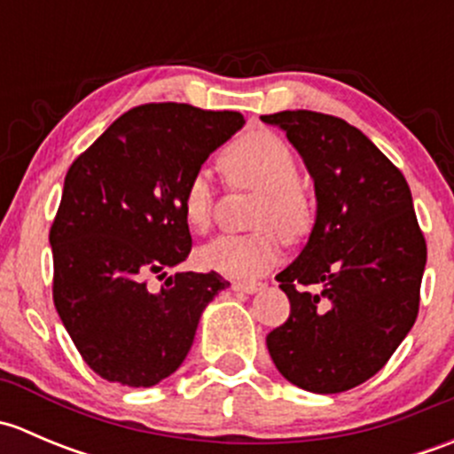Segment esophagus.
<instances>
[{"mask_svg":"<svg viewBox=\"0 0 454 454\" xmlns=\"http://www.w3.org/2000/svg\"><path fill=\"white\" fill-rule=\"evenodd\" d=\"M261 287H263V283H241V281L232 283V290L246 292V294H254V292H259Z\"/></svg>","mask_w":454,"mask_h":454,"instance_id":"34e87169","label":"esophagus"}]
</instances>
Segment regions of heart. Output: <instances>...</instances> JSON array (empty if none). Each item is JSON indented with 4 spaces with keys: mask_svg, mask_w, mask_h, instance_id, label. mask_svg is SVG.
I'll return each instance as SVG.
<instances>
[{
    "mask_svg": "<svg viewBox=\"0 0 454 454\" xmlns=\"http://www.w3.org/2000/svg\"><path fill=\"white\" fill-rule=\"evenodd\" d=\"M222 167L232 184L261 191L253 213L254 232L222 235L198 253L201 268L237 281H253L281 259V239L296 241L314 223V204L299 184V164L286 140L268 129L239 136L222 153ZM215 189L208 171L189 177L182 213L191 231L206 232L213 223Z\"/></svg>",
    "mask_w": 454,
    "mask_h": 454,
    "instance_id": "1",
    "label": "heart"
}]
</instances>
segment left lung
I'll use <instances>...</instances> for the list:
<instances>
[{
    "label": "left lung",
    "mask_w": 454,
    "mask_h": 454,
    "mask_svg": "<svg viewBox=\"0 0 454 454\" xmlns=\"http://www.w3.org/2000/svg\"><path fill=\"white\" fill-rule=\"evenodd\" d=\"M286 131L316 189L303 253L277 274L290 318L268 333L272 363L312 393L373 378L413 327L426 239L400 168L347 121L294 109L261 116ZM312 285L321 292H309Z\"/></svg>",
    "instance_id": "left-lung-1"
}]
</instances>
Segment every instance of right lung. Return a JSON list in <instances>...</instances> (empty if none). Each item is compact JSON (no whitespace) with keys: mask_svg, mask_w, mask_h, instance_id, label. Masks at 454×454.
<instances>
[{"mask_svg":"<svg viewBox=\"0 0 454 454\" xmlns=\"http://www.w3.org/2000/svg\"><path fill=\"white\" fill-rule=\"evenodd\" d=\"M244 125L239 112L149 103L107 127L67 168L50 228L52 299L87 367L109 382L153 387L189 354L206 305L231 283L176 272L191 253L182 193ZM153 278H165L160 291Z\"/></svg>","mask_w":454,"mask_h":454,"instance_id":"1","label":"right lung"}]
</instances>
